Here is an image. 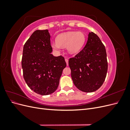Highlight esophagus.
Masks as SVG:
<instances>
[{
	"label": "esophagus",
	"mask_w": 130,
	"mask_h": 130,
	"mask_svg": "<svg viewBox=\"0 0 130 130\" xmlns=\"http://www.w3.org/2000/svg\"><path fill=\"white\" fill-rule=\"evenodd\" d=\"M65 61H66V62L67 63V66H68V58H66L65 59Z\"/></svg>",
	"instance_id": "1"
}]
</instances>
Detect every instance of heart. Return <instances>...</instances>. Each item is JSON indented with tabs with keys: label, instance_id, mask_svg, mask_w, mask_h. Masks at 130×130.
Returning <instances> with one entry per match:
<instances>
[{
	"label": "heart",
	"instance_id": "1",
	"mask_svg": "<svg viewBox=\"0 0 130 130\" xmlns=\"http://www.w3.org/2000/svg\"><path fill=\"white\" fill-rule=\"evenodd\" d=\"M86 40L85 34L81 31H69L59 35L56 41L52 43L54 50L59 51L62 48H67L72 55L78 53L83 47Z\"/></svg>",
	"mask_w": 130,
	"mask_h": 130
}]
</instances>
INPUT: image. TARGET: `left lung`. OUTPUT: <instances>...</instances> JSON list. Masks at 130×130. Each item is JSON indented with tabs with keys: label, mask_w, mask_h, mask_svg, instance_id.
Listing matches in <instances>:
<instances>
[{
	"label": "left lung",
	"mask_w": 130,
	"mask_h": 130,
	"mask_svg": "<svg viewBox=\"0 0 130 130\" xmlns=\"http://www.w3.org/2000/svg\"><path fill=\"white\" fill-rule=\"evenodd\" d=\"M75 86L84 92L96 91L103 85L107 72L105 46L97 35L89 32L87 43L68 62Z\"/></svg>",
	"instance_id": "obj_1"
}]
</instances>
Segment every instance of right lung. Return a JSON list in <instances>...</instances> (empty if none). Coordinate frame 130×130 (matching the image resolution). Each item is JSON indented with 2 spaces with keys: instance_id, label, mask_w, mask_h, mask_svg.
Segmentation results:
<instances>
[{
  "instance_id": "1",
  "label": "right lung",
  "mask_w": 130,
  "mask_h": 130,
  "mask_svg": "<svg viewBox=\"0 0 130 130\" xmlns=\"http://www.w3.org/2000/svg\"><path fill=\"white\" fill-rule=\"evenodd\" d=\"M52 51L48 30L34 31L23 47V77L31 90L42 95H49L57 89L67 66L64 58L54 56Z\"/></svg>"
}]
</instances>
